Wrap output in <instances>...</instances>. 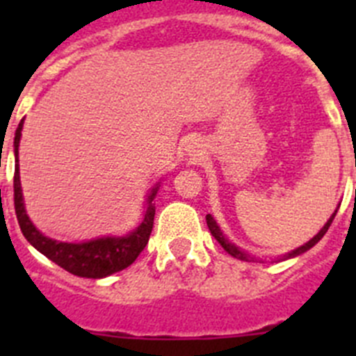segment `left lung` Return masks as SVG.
<instances>
[{
  "mask_svg": "<svg viewBox=\"0 0 356 356\" xmlns=\"http://www.w3.org/2000/svg\"><path fill=\"white\" fill-rule=\"evenodd\" d=\"M335 213H337V210H335ZM335 213H333V216L330 217L328 222H326V225L323 226V228H321V232H319V234L316 235V237L310 238V241H308L307 244H303V246L298 248V250H294V251H291V253L285 254V257H284V259H282V260H287V259H292V257H298V254L305 253V251H308V250H310V248H312V246H316L317 242H319L321 238L325 237V234H326V232H328L330 225H332V222H333V217H335ZM207 225H209L210 234H212L213 237H216V241L219 242V244H221L222 248H225V251H228V253L232 254V257H235V259H238V260H246V262H250V259H248V254H246V253H242V251L238 250V248H235L234 244H232V242L226 241L225 235L221 234V229H219V226H217V222L213 221V217L210 216V213H209V216H207Z\"/></svg>",
  "mask_w": 356,
  "mask_h": 356,
  "instance_id": "1",
  "label": "left lung"
}]
</instances>
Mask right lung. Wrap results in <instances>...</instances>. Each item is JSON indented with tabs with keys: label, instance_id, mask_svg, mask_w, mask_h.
I'll list each match as a JSON object with an SVG mask.
<instances>
[{
	"label": "right lung",
	"instance_id": "obj_1",
	"mask_svg": "<svg viewBox=\"0 0 356 356\" xmlns=\"http://www.w3.org/2000/svg\"><path fill=\"white\" fill-rule=\"evenodd\" d=\"M21 130H23V121L19 122L15 130V162H17L19 139H21ZM156 194V187L151 191L147 196V210L144 216V221L135 229L134 234L127 237H105L97 241L81 242V244H67V242H56L53 238L44 237L35 226L31 225L24 212L23 193H21V184H19V168L15 165L14 172V207L17 222L21 226V232L30 242L31 246L46 254L51 262L60 266L67 273L81 278H105L112 273L122 271L128 266L135 262L140 251L146 248L149 241L151 229H153V219H155V205L151 203Z\"/></svg>",
	"mask_w": 356,
	"mask_h": 356
}]
</instances>
